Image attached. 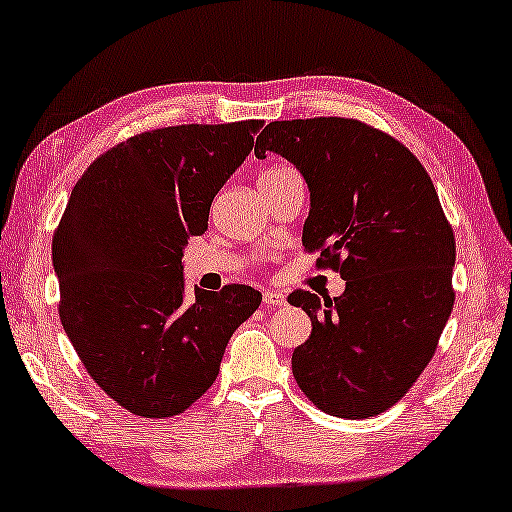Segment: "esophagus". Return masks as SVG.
I'll return each mask as SVG.
<instances>
[{
  "mask_svg": "<svg viewBox=\"0 0 512 512\" xmlns=\"http://www.w3.org/2000/svg\"><path fill=\"white\" fill-rule=\"evenodd\" d=\"M263 303L265 306H272V308H281L288 303V299H285L283 292H274V290H265L263 292Z\"/></svg>",
  "mask_w": 512,
  "mask_h": 512,
  "instance_id": "esophagus-1",
  "label": "esophagus"
}]
</instances>
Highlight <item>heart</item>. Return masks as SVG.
I'll use <instances>...</instances> for the list:
<instances>
[{
    "instance_id": "1",
    "label": "heart",
    "mask_w": 512,
    "mask_h": 512,
    "mask_svg": "<svg viewBox=\"0 0 512 512\" xmlns=\"http://www.w3.org/2000/svg\"><path fill=\"white\" fill-rule=\"evenodd\" d=\"M290 166H270L261 170V175H258V186L267 184V182H274V179H279L283 173H288Z\"/></svg>"
}]
</instances>
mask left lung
I'll return each mask as SVG.
<instances>
[{"label": "left lung", "mask_w": 512, "mask_h": 512, "mask_svg": "<svg viewBox=\"0 0 512 512\" xmlns=\"http://www.w3.org/2000/svg\"><path fill=\"white\" fill-rule=\"evenodd\" d=\"M254 152H279L306 177L303 245L346 281L335 299L288 297L312 321L294 380L330 416H378L414 387L454 306L456 242L432 177L405 143L342 116L274 121Z\"/></svg>", "instance_id": "obj_1"}]
</instances>
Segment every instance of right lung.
Returning a JSON list of instances; mask_svg holds the SVG:
<instances>
[{
  "label": "right lung",
  "instance_id": "obj_1",
  "mask_svg": "<svg viewBox=\"0 0 512 512\" xmlns=\"http://www.w3.org/2000/svg\"><path fill=\"white\" fill-rule=\"evenodd\" d=\"M263 121L148 130L96 157L53 231L60 321L92 380L130 414L170 418L218 378L224 348L261 306L249 285L184 299L182 249Z\"/></svg>",
  "mask_w": 512,
  "mask_h": 512
}]
</instances>
